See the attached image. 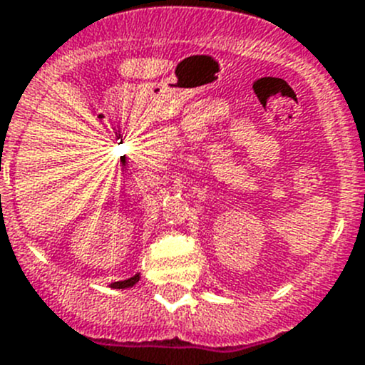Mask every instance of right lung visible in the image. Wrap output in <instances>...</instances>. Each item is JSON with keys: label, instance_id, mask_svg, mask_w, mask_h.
Returning <instances> with one entry per match:
<instances>
[{"label": "right lung", "instance_id": "right-lung-1", "mask_svg": "<svg viewBox=\"0 0 365 365\" xmlns=\"http://www.w3.org/2000/svg\"><path fill=\"white\" fill-rule=\"evenodd\" d=\"M139 279H141V275L135 274L134 277L130 279H125V281H118V282H111V288L113 289H127V288H132V286H135L139 282Z\"/></svg>", "mask_w": 365, "mask_h": 365}]
</instances>
